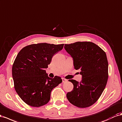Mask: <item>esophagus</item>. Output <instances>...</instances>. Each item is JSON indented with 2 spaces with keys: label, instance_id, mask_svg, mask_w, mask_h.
I'll list each match as a JSON object with an SVG mask.
<instances>
[{
  "label": "esophagus",
  "instance_id": "obj_1",
  "mask_svg": "<svg viewBox=\"0 0 122 122\" xmlns=\"http://www.w3.org/2000/svg\"><path fill=\"white\" fill-rule=\"evenodd\" d=\"M62 83H65V82L67 81V79H65L64 78H62Z\"/></svg>",
  "mask_w": 122,
  "mask_h": 122
}]
</instances>
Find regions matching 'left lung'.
<instances>
[{
  "label": "left lung",
  "mask_w": 122,
  "mask_h": 122,
  "mask_svg": "<svg viewBox=\"0 0 122 122\" xmlns=\"http://www.w3.org/2000/svg\"><path fill=\"white\" fill-rule=\"evenodd\" d=\"M65 49L73 60L74 69H80L82 80H69L73 90L67 93L70 103L79 108L94 104L103 93L108 78V62L106 53L93 42L78 41L65 44Z\"/></svg>",
  "instance_id": "8db88e82"
}]
</instances>
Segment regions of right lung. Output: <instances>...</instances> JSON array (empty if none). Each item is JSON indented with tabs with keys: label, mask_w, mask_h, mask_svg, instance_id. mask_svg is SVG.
I'll return each mask as SVG.
<instances>
[{
	"label": "right lung",
	"mask_w": 122,
	"mask_h": 122,
	"mask_svg": "<svg viewBox=\"0 0 122 122\" xmlns=\"http://www.w3.org/2000/svg\"><path fill=\"white\" fill-rule=\"evenodd\" d=\"M64 45L32 44L23 48L18 53L12 66L14 88L28 105L38 107L47 104L52 89L62 82L61 77H49L45 69Z\"/></svg>",
	"instance_id": "add662e5"
}]
</instances>
